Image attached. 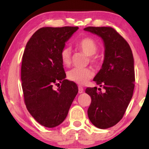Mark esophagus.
Listing matches in <instances>:
<instances>
[{
  "instance_id": "esophagus-1",
  "label": "esophagus",
  "mask_w": 149,
  "mask_h": 149,
  "mask_svg": "<svg viewBox=\"0 0 149 149\" xmlns=\"http://www.w3.org/2000/svg\"><path fill=\"white\" fill-rule=\"evenodd\" d=\"M83 90H84V89H83V87L79 85V86H78V92H79V93H83Z\"/></svg>"
}]
</instances>
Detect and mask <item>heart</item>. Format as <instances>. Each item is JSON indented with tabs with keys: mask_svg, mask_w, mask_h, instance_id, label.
Wrapping results in <instances>:
<instances>
[{
	"mask_svg": "<svg viewBox=\"0 0 149 149\" xmlns=\"http://www.w3.org/2000/svg\"><path fill=\"white\" fill-rule=\"evenodd\" d=\"M76 47L87 55L90 56V60L92 62H97L96 57L94 54L97 51V44L96 41L91 38L85 37L80 39L76 42ZM60 59L63 65L69 66L71 62V52L69 47H65L61 50ZM94 76V72L89 68H74L70 70L67 73V77L71 81L79 85H84Z\"/></svg>",
	"mask_w": 149,
	"mask_h": 149,
	"instance_id": "obj_1",
	"label": "heart"
}]
</instances>
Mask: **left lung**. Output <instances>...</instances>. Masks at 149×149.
<instances>
[{"instance_id":"left-lung-1","label":"left lung","mask_w":149,"mask_h":149,"mask_svg":"<svg viewBox=\"0 0 149 149\" xmlns=\"http://www.w3.org/2000/svg\"><path fill=\"white\" fill-rule=\"evenodd\" d=\"M84 30L100 36L105 46L104 63L93 80L106 92H97L95 87L87 88L85 92L91 97L89 119L95 127L107 129L123 118L132 97L135 80L133 54L127 42L112 27L88 26Z\"/></svg>"}]
</instances>
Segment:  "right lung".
<instances>
[{
  "instance_id": "1",
  "label": "right lung",
  "mask_w": 149,
  "mask_h": 149,
  "mask_svg": "<svg viewBox=\"0 0 149 149\" xmlns=\"http://www.w3.org/2000/svg\"><path fill=\"white\" fill-rule=\"evenodd\" d=\"M78 29L42 27L26 45L21 68L24 103L34 119L46 127H54L64 120L78 92L76 83L65 79L60 59L65 42ZM54 85H60L57 90Z\"/></svg>"
}]
</instances>
